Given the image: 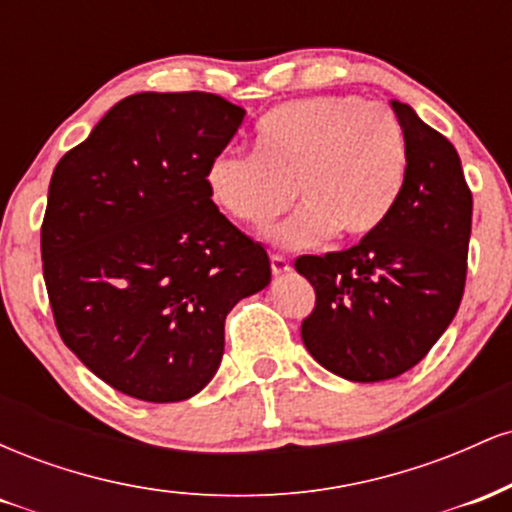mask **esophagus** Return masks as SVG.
Segmentation results:
<instances>
[{"mask_svg":"<svg viewBox=\"0 0 512 512\" xmlns=\"http://www.w3.org/2000/svg\"><path fill=\"white\" fill-rule=\"evenodd\" d=\"M272 272H274L276 276L289 274V272H291L289 260H286V257H281V255H272Z\"/></svg>","mask_w":512,"mask_h":512,"instance_id":"esophagus-1","label":"esophagus"}]
</instances>
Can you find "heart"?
<instances>
[{"instance_id": "heart-1", "label": "heart", "mask_w": 512, "mask_h": 512, "mask_svg": "<svg viewBox=\"0 0 512 512\" xmlns=\"http://www.w3.org/2000/svg\"><path fill=\"white\" fill-rule=\"evenodd\" d=\"M407 175L397 117L361 98L284 103L257 122L255 151H221L207 168L209 195L233 221L272 231L279 248H310L327 236L358 240L383 226Z\"/></svg>"}]
</instances>
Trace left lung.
<instances>
[{
    "label": "left lung",
    "instance_id": "8db88e82",
    "mask_svg": "<svg viewBox=\"0 0 512 512\" xmlns=\"http://www.w3.org/2000/svg\"><path fill=\"white\" fill-rule=\"evenodd\" d=\"M407 146L402 192L383 226L354 248L303 255L315 289L305 349L354 383L402 375L424 358L460 308L472 233V192L443 134L392 101Z\"/></svg>",
    "mask_w": 512,
    "mask_h": 512
}]
</instances>
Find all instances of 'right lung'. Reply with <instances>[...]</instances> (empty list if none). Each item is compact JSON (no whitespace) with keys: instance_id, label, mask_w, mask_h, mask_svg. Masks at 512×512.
Wrapping results in <instances>:
<instances>
[{"instance_id":"right-lung-1","label":"right lung","mask_w":512,"mask_h":512,"mask_svg":"<svg viewBox=\"0 0 512 512\" xmlns=\"http://www.w3.org/2000/svg\"><path fill=\"white\" fill-rule=\"evenodd\" d=\"M243 117L214 93H134L52 173L40 252L57 332L122 395H197L226 315L272 279L267 250L207 187Z\"/></svg>"}]
</instances>
